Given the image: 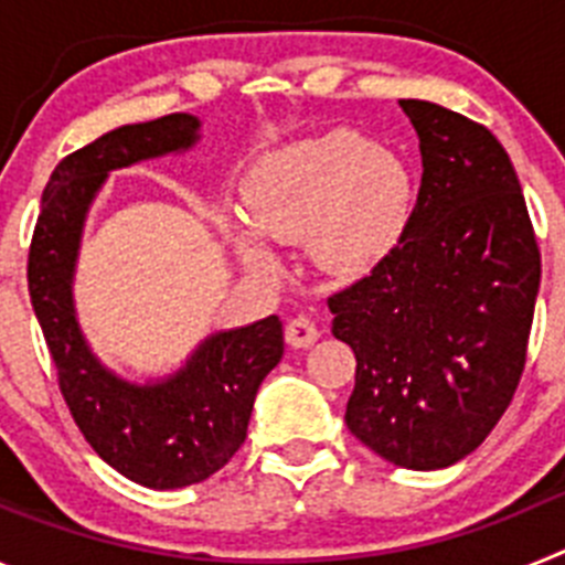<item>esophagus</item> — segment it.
<instances>
[{
    "mask_svg": "<svg viewBox=\"0 0 565 565\" xmlns=\"http://www.w3.org/2000/svg\"><path fill=\"white\" fill-rule=\"evenodd\" d=\"M286 339L294 348H311L319 339V328L313 326V319L306 313H297L286 322Z\"/></svg>",
    "mask_w": 565,
    "mask_h": 565,
    "instance_id": "1",
    "label": "esophagus"
}]
</instances>
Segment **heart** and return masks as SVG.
Masks as SVG:
<instances>
[{"instance_id":"obj_1","label":"heart","mask_w":565,"mask_h":565,"mask_svg":"<svg viewBox=\"0 0 565 565\" xmlns=\"http://www.w3.org/2000/svg\"><path fill=\"white\" fill-rule=\"evenodd\" d=\"M248 223L277 243H308L322 271L356 277L396 248L411 226L416 181L398 154L351 129L266 154L243 186ZM243 263L277 268L252 232L234 237Z\"/></svg>"}]
</instances>
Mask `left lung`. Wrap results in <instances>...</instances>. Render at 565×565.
<instances>
[{
    "instance_id": "obj_1",
    "label": "left lung",
    "mask_w": 565,
    "mask_h": 565,
    "mask_svg": "<svg viewBox=\"0 0 565 565\" xmlns=\"http://www.w3.org/2000/svg\"><path fill=\"white\" fill-rule=\"evenodd\" d=\"M398 104L424 167L411 226L328 308L356 356L348 430L396 467L441 469L476 450L515 396L541 248L495 135L438 104Z\"/></svg>"
}]
</instances>
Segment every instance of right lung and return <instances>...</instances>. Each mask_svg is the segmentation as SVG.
<instances>
[{
	"label": "right lung",
	"mask_w": 565,
	"mask_h": 565,
	"mask_svg": "<svg viewBox=\"0 0 565 565\" xmlns=\"http://www.w3.org/2000/svg\"><path fill=\"white\" fill-rule=\"evenodd\" d=\"M201 121L172 113L127 124L76 149L50 174L28 252V291L58 373V391L87 444L124 478L149 489L201 483L246 441L259 382L282 359V322L214 333L183 371L132 384L102 367L73 311V268L84 214L113 169L189 149Z\"/></svg>",
	"instance_id": "right-lung-1"
}]
</instances>
